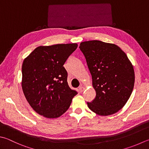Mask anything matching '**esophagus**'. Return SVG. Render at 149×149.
Here are the masks:
<instances>
[{
  "label": "esophagus",
  "instance_id": "1",
  "mask_svg": "<svg viewBox=\"0 0 149 149\" xmlns=\"http://www.w3.org/2000/svg\"><path fill=\"white\" fill-rule=\"evenodd\" d=\"M84 89H85V88H84V87H83V86H80L79 87V91H80V92H81V93L83 92Z\"/></svg>",
  "mask_w": 149,
  "mask_h": 149
}]
</instances>
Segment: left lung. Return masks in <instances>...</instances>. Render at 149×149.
Returning a JSON list of instances; mask_svg holds the SVG:
<instances>
[{"instance_id":"left-lung-1","label":"left lung","mask_w":149,"mask_h":149,"mask_svg":"<svg viewBox=\"0 0 149 149\" xmlns=\"http://www.w3.org/2000/svg\"><path fill=\"white\" fill-rule=\"evenodd\" d=\"M79 48L86 58L96 97L88 108L99 116L116 113L125 105L132 92L135 74L127 54L117 45L98 40L82 42Z\"/></svg>"}]
</instances>
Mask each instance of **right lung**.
Segmentation results:
<instances>
[{
  "label": "right lung",
  "mask_w": 149,
  "mask_h": 149,
  "mask_svg": "<svg viewBox=\"0 0 149 149\" xmlns=\"http://www.w3.org/2000/svg\"><path fill=\"white\" fill-rule=\"evenodd\" d=\"M77 43L40 46L24 59L22 89L33 110L47 118H57L68 109L77 92L69 88L63 67Z\"/></svg>",
  "instance_id": "obj_1"
}]
</instances>
